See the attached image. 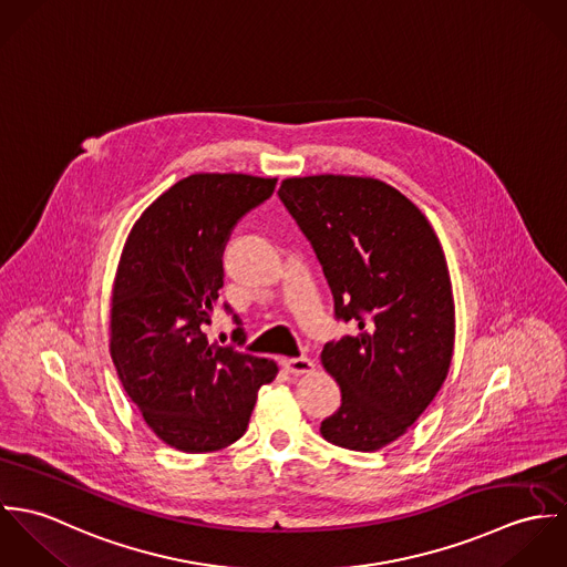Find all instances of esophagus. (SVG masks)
Returning <instances> with one entry per match:
<instances>
[{
	"instance_id": "34e87169",
	"label": "esophagus",
	"mask_w": 567,
	"mask_h": 567,
	"mask_svg": "<svg viewBox=\"0 0 567 567\" xmlns=\"http://www.w3.org/2000/svg\"><path fill=\"white\" fill-rule=\"evenodd\" d=\"M284 367L295 373V375H301V373H310L315 369V362L308 358V355H299V358H290L284 362Z\"/></svg>"
}]
</instances>
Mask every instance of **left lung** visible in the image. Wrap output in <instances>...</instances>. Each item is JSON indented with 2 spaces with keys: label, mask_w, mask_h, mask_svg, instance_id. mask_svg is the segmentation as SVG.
Returning a JSON list of instances; mask_svg holds the SVG:
<instances>
[{
  "label": "left lung",
  "mask_w": 567,
  "mask_h": 567,
  "mask_svg": "<svg viewBox=\"0 0 567 567\" xmlns=\"http://www.w3.org/2000/svg\"><path fill=\"white\" fill-rule=\"evenodd\" d=\"M277 194L323 266L333 319L353 327L321 353L342 395L321 434L347 450H380L421 416L450 371L454 299L441 243L378 178H286Z\"/></svg>",
  "instance_id": "1"
}]
</instances>
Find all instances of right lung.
<instances>
[{
  "instance_id": "right-lung-1",
  "label": "right lung",
  "mask_w": 567,
  "mask_h": 567,
  "mask_svg": "<svg viewBox=\"0 0 567 567\" xmlns=\"http://www.w3.org/2000/svg\"><path fill=\"white\" fill-rule=\"evenodd\" d=\"M277 178L192 174L135 223L113 286L111 358L120 382L153 427L181 452H216L248 425L257 391L277 364L234 344H209L225 286L223 252L236 225L266 203ZM225 312L234 315L225 303ZM234 338L243 321L234 315Z\"/></svg>"
}]
</instances>
